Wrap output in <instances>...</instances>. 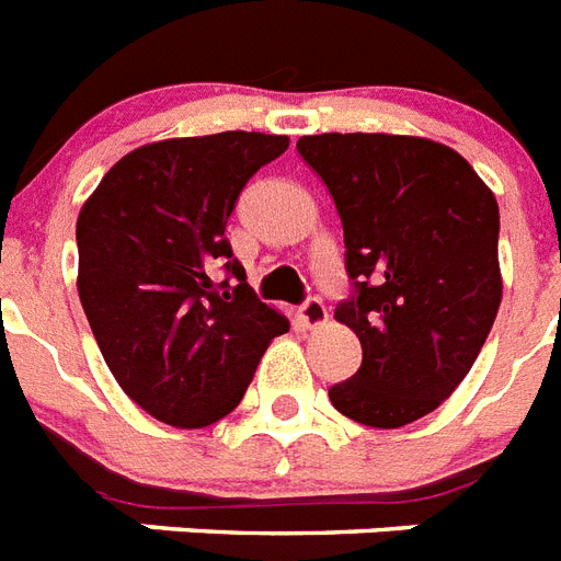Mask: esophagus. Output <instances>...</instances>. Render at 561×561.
Masks as SVG:
<instances>
[{
    "mask_svg": "<svg viewBox=\"0 0 561 561\" xmlns=\"http://www.w3.org/2000/svg\"><path fill=\"white\" fill-rule=\"evenodd\" d=\"M298 318L304 321V327H309V330H316V327L327 324V307L321 298H307V301L298 307Z\"/></svg>",
    "mask_w": 561,
    "mask_h": 561,
    "instance_id": "34e87169",
    "label": "esophagus"
}]
</instances>
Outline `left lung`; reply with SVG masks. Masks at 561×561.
I'll return each instance as SVG.
<instances>
[{
  "label": "left lung",
  "mask_w": 561,
  "mask_h": 561,
  "mask_svg": "<svg viewBox=\"0 0 561 561\" xmlns=\"http://www.w3.org/2000/svg\"><path fill=\"white\" fill-rule=\"evenodd\" d=\"M298 153L342 217L353 295L335 321L362 342V367L330 402L374 428L414 423L463 382L499 316V203L428 138L324 133Z\"/></svg>",
  "instance_id": "8db88e82"
}]
</instances>
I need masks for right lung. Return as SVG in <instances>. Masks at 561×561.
<instances>
[{
  "label": "right lung",
  "mask_w": 561,
  "mask_h": 561,
  "mask_svg": "<svg viewBox=\"0 0 561 561\" xmlns=\"http://www.w3.org/2000/svg\"><path fill=\"white\" fill-rule=\"evenodd\" d=\"M286 147L243 129L156 141L110 168L80 208L83 312L124 393L161 423L203 428L231 414L268 342L289 330L226 237L245 182Z\"/></svg>",
  "instance_id": "right-lung-1"
}]
</instances>
